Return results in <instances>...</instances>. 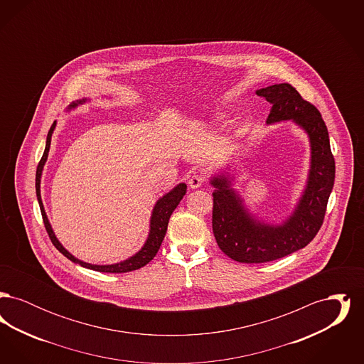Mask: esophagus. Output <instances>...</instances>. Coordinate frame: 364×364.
<instances>
[{"mask_svg":"<svg viewBox=\"0 0 364 364\" xmlns=\"http://www.w3.org/2000/svg\"><path fill=\"white\" fill-rule=\"evenodd\" d=\"M205 184V177L202 174L193 173L188 178V186L192 190H196Z\"/></svg>","mask_w":364,"mask_h":364,"instance_id":"34e87169","label":"esophagus"}]
</instances>
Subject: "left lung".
<instances>
[{
	"label": "left lung",
	"instance_id": "left-lung-1",
	"mask_svg": "<svg viewBox=\"0 0 364 364\" xmlns=\"http://www.w3.org/2000/svg\"><path fill=\"white\" fill-rule=\"evenodd\" d=\"M257 95L273 105L266 122L294 120L311 144V166L306 190L294 214L281 225L257 220L244 208L242 199L225 174L211 178L213 233L221 251L240 263H264L284 258L304 248L323 224L330 192L334 186L336 164L329 134L319 110L303 100L288 83L260 88Z\"/></svg>",
	"mask_w": 364,
	"mask_h": 364
}]
</instances>
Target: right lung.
<instances>
[{
    "mask_svg": "<svg viewBox=\"0 0 364 364\" xmlns=\"http://www.w3.org/2000/svg\"><path fill=\"white\" fill-rule=\"evenodd\" d=\"M86 102V100H80L77 102H73L70 105V109L76 107L79 104ZM55 128V122H53L50 127V131L48 134L46 138V147H45V153L41 158L38 168H36V176H35V190H36V198L39 202V208H41V213H42V218H43V224L48 230V235L50 237L54 247L68 259L72 260L73 263H77L83 267L95 270V272H101V273H128L132 270H138L140 267L146 266L150 260L153 259L162 244V240L166 235V229H168V224H169V218L174 211V208H177V205L180 203V200L183 199V196L187 192V186L184 183H180L177 187H174L173 190L168 192L166 195H164L158 202L156 206L153 208V214H151V220H150V233L149 237L144 242V245L141 247V250L136 252L134 257L128 258L127 260H122L120 263H114V264H91V263H86L82 260L75 258L72 254H70L63 245L61 242L57 240L54 232H53L52 226L49 224V220L46 217L45 208H43V203L41 199V176H42V169L43 165L48 159V154H49V149H50V141H52V134Z\"/></svg>",
    "mask_w": 364,
    "mask_h": 364,
    "instance_id": "add662e5",
    "label": "right lung"
}]
</instances>
